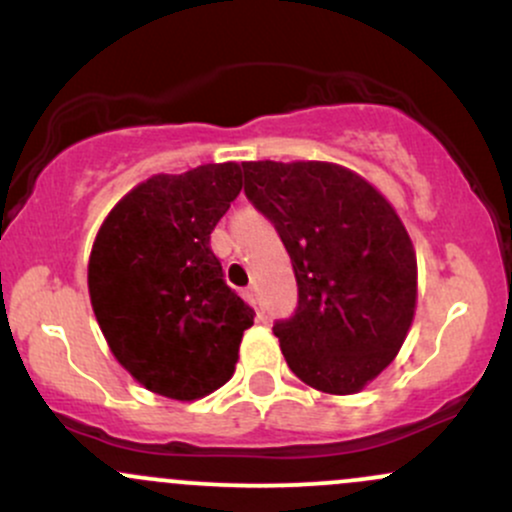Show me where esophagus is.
I'll use <instances>...</instances> for the list:
<instances>
[{
  "label": "esophagus",
  "mask_w": 512,
  "mask_h": 512,
  "mask_svg": "<svg viewBox=\"0 0 512 512\" xmlns=\"http://www.w3.org/2000/svg\"><path fill=\"white\" fill-rule=\"evenodd\" d=\"M245 298H248V303L257 310V315H260V305H257V286H248V289H245Z\"/></svg>",
  "instance_id": "esophagus-1"
}]
</instances>
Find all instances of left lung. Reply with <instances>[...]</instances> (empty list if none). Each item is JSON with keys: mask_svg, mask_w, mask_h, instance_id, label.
Listing matches in <instances>:
<instances>
[{"mask_svg": "<svg viewBox=\"0 0 512 512\" xmlns=\"http://www.w3.org/2000/svg\"><path fill=\"white\" fill-rule=\"evenodd\" d=\"M243 175L296 274V313L274 322L286 363L327 395L361 392L390 366L414 320L407 228L368 180L337 163L250 161Z\"/></svg>", "mask_w": 512, "mask_h": 512, "instance_id": "8db88e82", "label": "left lung"}]
</instances>
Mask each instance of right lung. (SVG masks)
<instances>
[{"label": "right lung", "mask_w": 512, "mask_h": 512, "mask_svg": "<svg viewBox=\"0 0 512 512\" xmlns=\"http://www.w3.org/2000/svg\"><path fill=\"white\" fill-rule=\"evenodd\" d=\"M243 190L238 163L154 175L105 216L91 260L93 313L120 366L156 395L192 402L231 380L255 320L209 248Z\"/></svg>", "instance_id": "obj_1"}]
</instances>
